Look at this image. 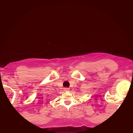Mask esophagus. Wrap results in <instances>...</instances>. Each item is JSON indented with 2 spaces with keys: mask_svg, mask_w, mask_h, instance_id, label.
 Wrapping results in <instances>:
<instances>
[{
  "mask_svg": "<svg viewBox=\"0 0 133 133\" xmlns=\"http://www.w3.org/2000/svg\"><path fill=\"white\" fill-rule=\"evenodd\" d=\"M64 90L65 91H69L70 90V88H64Z\"/></svg>",
  "mask_w": 133,
  "mask_h": 133,
  "instance_id": "34e87169",
  "label": "esophagus"
}]
</instances>
